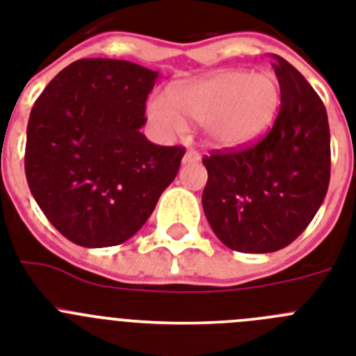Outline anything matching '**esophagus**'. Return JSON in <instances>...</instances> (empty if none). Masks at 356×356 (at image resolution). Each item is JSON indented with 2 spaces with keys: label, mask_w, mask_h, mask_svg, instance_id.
<instances>
[{
  "label": "esophagus",
  "mask_w": 356,
  "mask_h": 356,
  "mask_svg": "<svg viewBox=\"0 0 356 356\" xmlns=\"http://www.w3.org/2000/svg\"><path fill=\"white\" fill-rule=\"evenodd\" d=\"M200 153L198 151H194V149H187V153L184 154V163H194L200 160Z\"/></svg>",
  "instance_id": "obj_1"
}]
</instances>
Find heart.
I'll return each mask as SVG.
<instances>
[{"label":"heart","instance_id":"1","mask_svg":"<svg viewBox=\"0 0 356 356\" xmlns=\"http://www.w3.org/2000/svg\"><path fill=\"white\" fill-rule=\"evenodd\" d=\"M169 100L156 97L147 117L160 135L184 133L185 120L202 122L203 136L218 149H241L261 140L275 122L281 88L268 72L221 70L169 88Z\"/></svg>","mask_w":356,"mask_h":356}]
</instances>
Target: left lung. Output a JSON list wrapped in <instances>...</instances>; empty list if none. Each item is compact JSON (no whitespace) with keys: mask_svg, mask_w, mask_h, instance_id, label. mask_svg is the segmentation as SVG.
I'll list each match as a JSON object with an SVG mask.
<instances>
[{"mask_svg":"<svg viewBox=\"0 0 356 356\" xmlns=\"http://www.w3.org/2000/svg\"><path fill=\"white\" fill-rule=\"evenodd\" d=\"M281 109L252 147L203 158L209 180L202 205L223 245L245 254L288 247L314 220L330 185V124L323 100L275 56Z\"/></svg>","mask_w":356,"mask_h":356,"instance_id":"obj_1","label":"left lung"}]
</instances>
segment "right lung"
<instances>
[{
    "label": "right lung",
    "mask_w": 356,
    "mask_h": 356,
    "mask_svg": "<svg viewBox=\"0 0 356 356\" xmlns=\"http://www.w3.org/2000/svg\"><path fill=\"white\" fill-rule=\"evenodd\" d=\"M158 72L79 59L41 93L26 127L30 193L66 239L86 248L133 238L180 169L184 147L142 135Z\"/></svg>",
    "instance_id": "right-lung-1"
}]
</instances>
